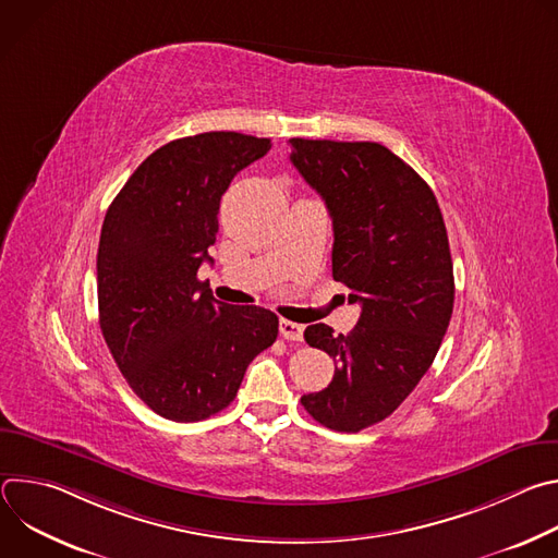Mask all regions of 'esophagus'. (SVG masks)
<instances>
[{
    "instance_id": "34e87169",
    "label": "esophagus",
    "mask_w": 558,
    "mask_h": 558,
    "mask_svg": "<svg viewBox=\"0 0 558 558\" xmlns=\"http://www.w3.org/2000/svg\"><path fill=\"white\" fill-rule=\"evenodd\" d=\"M280 336L284 340H291V342H300L302 336H304V327L298 325V323H291V320H284V317H280Z\"/></svg>"
}]
</instances>
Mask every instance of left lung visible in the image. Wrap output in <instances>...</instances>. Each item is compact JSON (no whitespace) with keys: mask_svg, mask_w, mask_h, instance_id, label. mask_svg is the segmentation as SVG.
Listing matches in <instances>:
<instances>
[{"mask_svg":"<svg viewBox=\"0 0 558 558\" xmlns=\"http://www.w3.org/2000/svg\"><path fill=\"white\" fill-rule=\"evenodd\" d=\"M289 143L291 163L333 220V280L362 304L349 336L306 327V344L338 366L325 390L300 402L323 426L357 433L400 407L439 351L454 302L448 233L428 183L388 147Z\"/></svg>","mask_w":558,"mask_h":558,"instance_id":"obj_1","label":"left lung"}]
</instances>
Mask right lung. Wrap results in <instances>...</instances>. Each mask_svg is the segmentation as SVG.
I'll list each match as a JSON object with an SVG mask.
<instances>
[{"instance_id":"right-lung-1","label":"right lung","mask_w":558,"mask_h":558,"mask_svg":"<svg viewBox=\"0 0 558 558\" xmlns=\"http://www.w3.org/2000/svg\"><path fill=\"white\" fill-rule=\"evenodd\" d=\"M269 138L203 132L151 151L108 207L97 254L99 325L130 388L172 422L227 409L278 315L229 306L196 278L211 263L220 196Z\"/></svg>"}]
</instances>
